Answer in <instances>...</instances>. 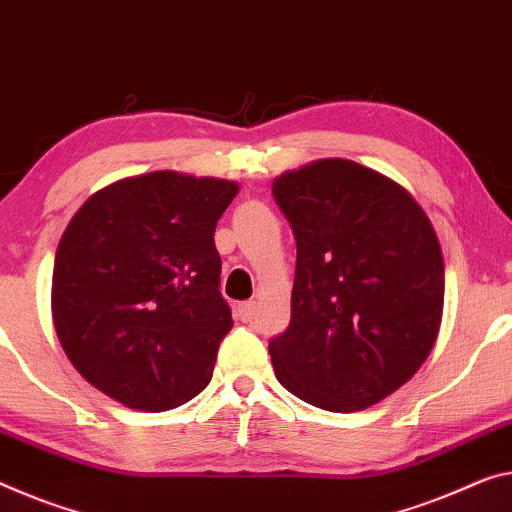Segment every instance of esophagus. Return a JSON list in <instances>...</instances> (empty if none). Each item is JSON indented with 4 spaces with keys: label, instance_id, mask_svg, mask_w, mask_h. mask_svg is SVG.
<instances>
[{
    "label": "esophagus",
    "instance_id": "34e87169",
    "mask_svg": "<svg viewBox=\"0 0 512 512\" xmlns=\"http://www.w3.org/2000/svg\"><path fill=\"white\" fill-rule=\"evenodd\" d=\"M235 313H238V318L242 322H249L251 318L256 316V302H242V304H238V309H235Z\"/></svg>",
    "mask_w": 512,
    "mask_h": 512
}]
</instances>
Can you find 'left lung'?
<instances>
[{"label": "left lung", "instance_id": "8db88e82", "mask_svg": "<svg viewBox=\"0 0 512 512\" xmlns=\"http://www.w3.org/2000/svg\"><path fill=\"white\" fill-rule=\"evenodd\" d=\"M297 245L290 325L270 341L283 389L329 412H359L428 359L444 309V258L414 196L329 157L272 185Z\"/></svg>", "mask_w": 512, "mask_h": 512}]
</instances>
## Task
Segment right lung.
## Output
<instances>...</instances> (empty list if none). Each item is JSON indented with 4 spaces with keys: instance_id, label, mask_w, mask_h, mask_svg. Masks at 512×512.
<instances>
[{
    "instance_id": "right-lung-1",
    "label": "right lung",
    "mask_w": 512,
    "mask_h": 512,
    "mask_svg": "<svg viewBox=\"0 0 512 512\" xmlns=\"http://www.w3.org/2000/svg\"><path fill=\"white\" fill-rule=\"evenodd\" d=\"M238 190L153 171L102 187L75 212L54 256L52 320L86 382L144 412L208 387L233 327L212 235Z\"/></svg>"
}]
</instances>
